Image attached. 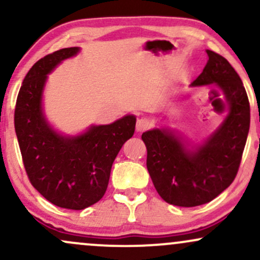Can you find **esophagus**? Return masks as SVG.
<instances>
[{
	"mask_svg": "<svg viewBox=\"0 0 260 260\" xmlns=\"http://www.w3.org/2000/svg\"><path fill=\"white\" fill-rule=\"evenodd\" d=\"M151 127V122L149 118H145V117H142L139 118L138 121H137V132H144V131L149 129V128Z\"/></svg>",
	"mask_w": 260,
	"mask_h": 260,
	"instance_id": "esophagus-1",
	"label": "esophagus"
}]
</instances>
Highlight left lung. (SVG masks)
Segmentation results:
<instances>
[{
  "mask_svg": "<svg viewBox=\"0 0 260 260\" xmlns=\"http://www.w3.org/2000/svg\"><path fill=\"white\" fill-rule=\"evenodd\" d=\"M208 62L192 86L215 84L229 104V115L204 144L190 150L170 129L142 134L147 168L155 189L169 204L198 207L216 198L235 180L250 123L242 80L225 57L207 50Z\"/></svg>",
  "mask_w": 260,
  "mask_h": 260,
  "instance_id": "8db88e82",
  "label": "left lung"
}]
</instances>
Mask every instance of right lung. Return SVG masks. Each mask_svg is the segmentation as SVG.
Segmentation results:
<instances>
[{
  "label": "right lung",
  "mask_w": 260,
  "mask_h": 260,
  "mask_svg": "<svg viewBox=\"0 0 260 260\" xmlns=\"http://www.w3.org/2000/svg\"><path fill=\"white\" fill-rule=\"evenodd\" d=\"M78 51V47H67L39 59L23 80L14 110V128L29 181L50 203L72 210L103 198L113 160L136 128L132 115L92 126L77 137L61 136L47 124L41 109L47 74Z\"/></svg>",
  "instance_id": "obj_1"
}]
</instances>
